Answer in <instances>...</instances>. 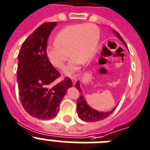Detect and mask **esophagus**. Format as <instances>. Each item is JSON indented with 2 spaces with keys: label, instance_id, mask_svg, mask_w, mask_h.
Masks as SVG:
<instances>
[{
  "label": "esophagus",
  "instance_id": "1",
  "mask_svg": "<svg viewBox=\"0 0 150 150\" xmlns=\"http://www.w3.org/2000/svg\"><path fill=\"white\" fill-rule=\"evenodd\" d=\"M71 81H72V83L75 85V83H76V82H77V78L75 77V76H73V77H71Z\"/></svg>",
  "mask_w": 150,
  "mask_h": 150
}]
</instances>
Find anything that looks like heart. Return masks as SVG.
I'll list each match as a JSON object with an SVG mask.
<instances>
[{
    "label": "heart",
    "mask_w": 150,
    "mask_h": 150,
    "mask_svg": "<svg viewBox=\"0 0 150 150\" xmlns=\"http://www.w3.org/2000/svg\"><path fill=\"white\" fill-rule=\"evenodd\" d=\"M99 40L100 30L97 25H70L57 33L56 42L46 48V56L54 67L62 69L71 54L73 57L65 68V73L71 74L77 70L80 63H86L93 57Z\"/></svg>",
    "instance_id": "b5f03b06"
}]
</instances>
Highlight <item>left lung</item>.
<instances>
[{
  "label": "left lung",
  "instance_id": "8db88e82",
  "mask_svg": "<svg viewBox=\"0 0 150 150\" xmlns=\"http://www.w3.org/2000/svg\"><path fill=\"white\" fill-rule=\"evenodd\" d=\"M114 32L116 33V36L120 38L121 42H123L124 45L127 46L124 40L120 36V34H119L118 32H116L114 30ZM75 87L80 92L79 98H78L77 100V112L78 116L82 120L86 121V122H96V121L102 120L104 119L107 118L108 116H109L112 113L114 112V110L116 108H114L110 112H98V111L94 110L93 108H91L90 106L88 105L86 101L85 98L83 97V94L81 91V88H80L79 81H77V83L75 84Z\"/></svg>",
  "mask_w": 150,
  "mask_h": 150
}]
</instances>
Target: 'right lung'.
Wrapping results in <instances>:
<instances>
[{
  "label": "right lung",
  "instance_id": "add662e5",
  "mask_svg": "<svg viewBox=\"0 0 150 150\" xmlns=\"http://www.w3.org/2000/svg\"><path fill=\"white\" fill-rule=\"evenodd\" d=\"M57 24L42 23L25 40L18 55L17 81L22 105L30 116L42 120L57 116L60 101L72 86L69 77L56 83L60 74L46 56L48 38Z\"/></svg>",
  "mask_w": 150,
  "mask_h": 150
}]
</instances>
